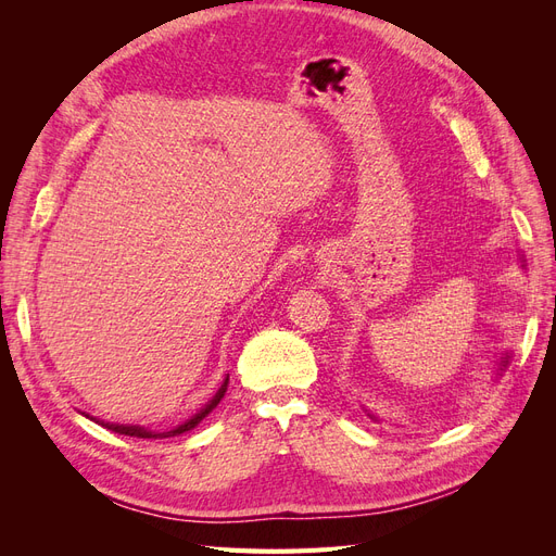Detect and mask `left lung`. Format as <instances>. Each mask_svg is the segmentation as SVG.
<instances>
[{
  "label": "left lung",
  "mask_w": 556,
  "mask_h": 556,
  "mask_svg": "<svg viewBox=\"0 0 556 556\" xmlns=\"http://www.w3.org/2000/svg\"><path fill=\"white\" fill-rule=\"evenodd\" d=\"M506 362H508V357H506V359H503V366H506Z\"/></svg>",
  "instance_id": "8db88e82"
}]
</instances>
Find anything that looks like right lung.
Instances as JSON below:
<instances>
[{"label": "right lung", "instance_id": "1", "mask_svg": "<svg viewBox=\"0 0 556 556\" xmlns=\"http://www.w3.org/2000/svg\"><path fill=\"white\" fill-rule=\"evenodd\" d=\"M227 382H229V376L225 378V382H223V387L220 390H217V394L206 403V408H201L192 419H188V422L185 425H180V427H176V429H172V431H150V429H143V427H123V425H104L106 429H111V431H117V433H125V435H134V439H169V435H180V433H185V431H190V429H194L201 419H204L217 403L223 401V396H225V392H227Z\"/></svg>", "mask_w": 556, "mask_h": 556}]
</instances>
